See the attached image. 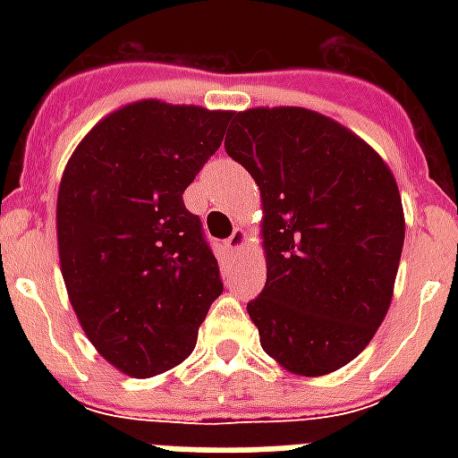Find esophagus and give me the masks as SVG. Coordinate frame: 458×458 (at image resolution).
<instances>
[{
    "mask_svg": "<svg viewBox=\"0 0 458 458\" xmlns=\"http://www.w3.org/2000/svg\"><path fill=\"white\" fill-rule=\"evenodd\" d=\"M225 245H228L230 252H240V250L248 245V235H245V230H242V228L233 230V235L225 240Z\"/></svg>",
    "mask_w": 458,
    "mask_h": 458,
    "instance_id": "34e87169",
    "label": "esophagus"
}]
</instances>
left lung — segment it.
<instances>
[{"mask_svg":"<svg viewBox=\"0 0 458 458\" xmlns=\"http://www.w3.org/2000/svg\"><path fill=\"white\" fill-rule=\"evenodd\" d=\"M228 157L262 196L267 282L248 314L289 373H334L370 344L393 301L403 199L380 154L304 107L233 113Z\"/></svg>","mask_w":458,"mask_h":458,"instance_id":"obj_1","label":"left lung"}]
</instances>
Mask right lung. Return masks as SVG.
Returning a JSON list of instances; mask_svg holds the SVG:
<instances>
[{
    "mask_svg": "<svg viewBox=\"0 0 458 458\" xmlns=\"http://www.w3.org/2000/svg\"><path fill=\"white\" fill-rule=\"evenodd\" d=\"M230 117L140 100L98 122L65 164L55 230L68 299L98 353L131 377L186 360L223 292L183 191Z\"/></svg>",
    "mask_w": 458,
    "mask_h": 458,
    "instance_id": "add662e5",
    "label": "right lung"
}]
</instances>
